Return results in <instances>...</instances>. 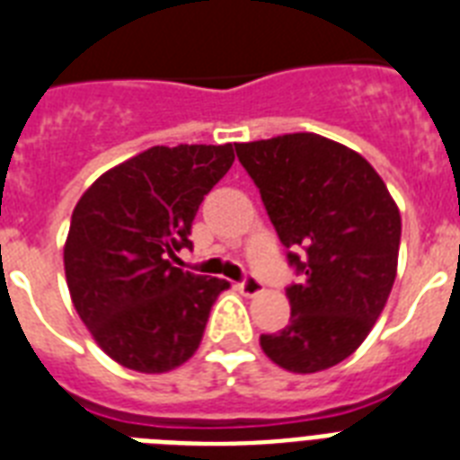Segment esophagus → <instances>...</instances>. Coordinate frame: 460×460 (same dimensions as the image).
<instances>
[{
    "instance_id": "34e87169",
    "label": "esophagus",
    "mask_w": 460,
    "mask_h": 460,
    "mask_svg": "<svg viewBox=\"0 0 460 460\" xmlns=\"http://www.w3.org/2000/svg\"><path fill=\"white\" fill-rule=\"evenodd\" d=\"M238 291H241L243 296H258L265 291V287H262L255 277H245V279L238 284Z\"/></svg>"
}]
</instances>
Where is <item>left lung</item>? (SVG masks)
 <instances>
[{
    "instance_id": "obj_1",
    "label": "left lung",
    "mask_w": 460,
    "mask_h": 460,
    "mask_svg": "<svg viewBox=\"0 0 460 460\" xmlns=\"http://www.w3.org/2000/svg\"><path fill=\"white\" fill-rule=\"evenodd\" d=\"M236 155L303 274L287 288L291 320L260 346L288 372L327 370L365 341L392 294L399 208L367 159L317 133L238 143Z\"/></svg>"
}]
</instances>
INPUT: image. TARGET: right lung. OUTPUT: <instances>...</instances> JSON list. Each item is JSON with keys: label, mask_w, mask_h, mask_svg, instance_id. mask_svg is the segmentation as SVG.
<instances>
[{"label": "right lung", "mask_w": 460, "mask_h": 460, "mask_svg": "<svg viewBox=\"0 0 460 460\" xmlns=\"http://www.w3.org/2000/svg\"><path fill=\"white\" fill-rule=\"evenodd\" d=\"M234 164L226 146H155L104 172L75 205L64 245L71 301L100 349L128 370L179 367L229 281L183 272L195 212Z\"/></svg>", "instance_id": "1"}]
</instances>
